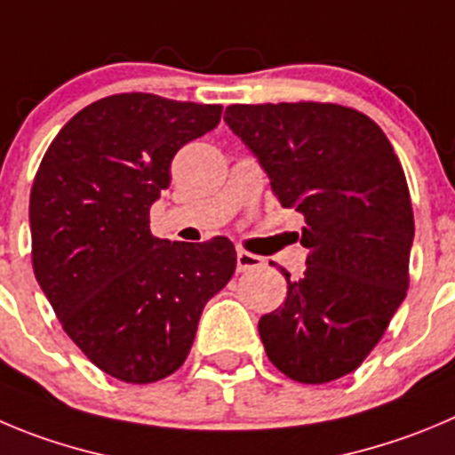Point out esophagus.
Instances as JSON below:
<instances>
[{"mask_svg": "<svg viewBox=\"0 0 455 455\" xmlns=\"http://www.w3.org/2000/svg\"><path fill=\"white\" fill-rule=\"evenodd\" d=\"M262 267V258L256 253H249L244 249H237V271H251Z\"/></svg>", "mask_w": 455, "mask_h": 455, "instance_id": "34e87169", "label": "esophagus"}]
</instances>
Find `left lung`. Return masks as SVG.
<instances>
[{"label": "left lung", "mask_w": 455, "mask_h": 455, "mask_svg": "<svg viewBox=\"0 0 455 455\" xmlns=\"http://www.w3.org/2000/svg\"><path fill=\"white\" fill-rule=\"evenodd\" d=\"M283 208L305 218L307 267L258 323L269 362L300 384L356 371L409 290L415 224L404 170L372 118L334 103L228 105Z\"/></svg>", "instance_id": "1"}]
</instances>
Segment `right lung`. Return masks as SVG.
<instances>
[{"label": "right lung", "instance_id": "1", "mask_svg": "<svg viewBox=\"0 0 455 455\" xmlns=\"http://www.w3.org/2000/svg\"><path fill=\"white\" fill-rule=\"evenodd\" d=\"M222 105L114 93L80 109L46 150L28 204L33 271L55 316L93 366L127 384L172 375L199 316L235 271L227 237L202 244L150 233L181 146Z\"/></svg>", "mask_w": 455, "mask_h": 455}]
</instances>
